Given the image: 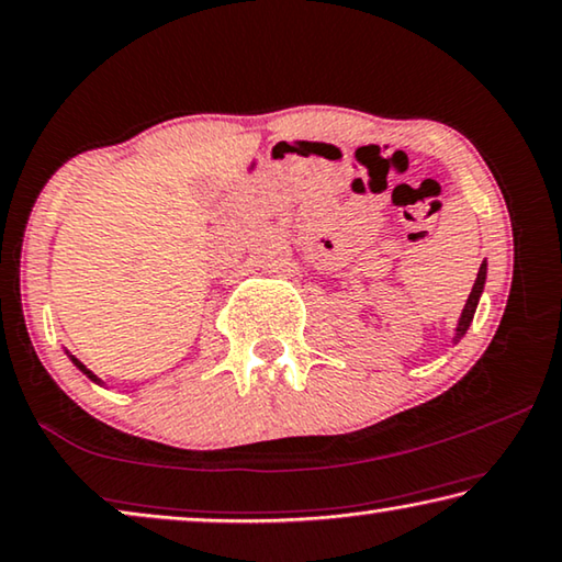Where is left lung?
Segmentation results:
<instances>
[{"label": "left lung", "mask_w": 562, "mask_h": 562, "mask_svg": "<svg viewBox=\"0 0 562 562\" xmlns=\"http://www.w3.org/2000/svg\"><path fill=\"white\" fill-rule=\"evenodd\" d=\"M484 281H486V263H482L476 273V281H474V289H471L467 306H463V314H461V322H459V337L467 335L471 319H474V312H476V304H479V296H482V289H484Z\"/></svg>", "instance_id": "left-lung-1"}]
</instances>
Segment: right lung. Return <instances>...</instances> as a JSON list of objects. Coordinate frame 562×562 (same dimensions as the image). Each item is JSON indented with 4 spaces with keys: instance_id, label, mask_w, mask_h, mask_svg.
I'll return each mask as SVG.
<instances>
[{
    "instance_id": "right-lung-1",
    "label": "right lung",
    "mask_w": 562,
    "mask_h": 562,
    "mask_svg": "<svg viewBox=\"0 0 562 562\" xmlns=\"http://www.w3.org/2000/svg\"><path fill=\"white\" fill-rule=\"evenodd\" d=\"M72 362H76V364H78V368H80V370H83V372H86V375H88V378H91V380H99V378H95V375H91V372H88V370H86V368H83V364H80V362H78V360H76V357H72Z\"/></svg>"
}]
</instances>
